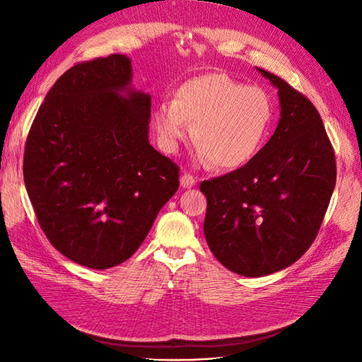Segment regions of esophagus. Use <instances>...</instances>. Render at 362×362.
Masks as SVG:
<instances>
[{"instance_id": "obj_1", "label": "esophagus", "mask_w": 362, "mask_h": 362, "mask_svg": "<svg viewBox=\"0 0 362 362\" xmlns=\"http://www.w3.org/2000/svg\"><path fill=\"white\" fill-rule=\"evenodd\" d=\"M197 183V180H196V177H193L191 174H183L182 177H180V187L182 188H191V187H194Z\"/></svg>"}]
</instances>
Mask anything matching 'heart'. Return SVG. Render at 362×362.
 <instances>
[{
	"instance_id": "1",
	"label": "heart",
	"mask_w": 362,
	"mask_h": 362,
	"mask_svg": "<svg viewBox=\"0 0 362 362\" xmlns=\"http://www.w3.org/2000/svg\"><path fill=\"white\" fill-rule=\"evenodd\" d=\"M274 119V103L264 90L249 87L226 74L202 76L185 83L175 103H161L156 129L169 152L189 135L197 158L214 168L236 169L255 157Z\"/></svg>"
}]
</instances>
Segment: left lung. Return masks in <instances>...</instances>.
<instances>
[{"instance_id":"1","label":"left lung","mask_w":362,"mask_h":362,"mask_svg":"<svg viewBox=\"0 0 362 362\" xmlns=\"http://www.w3.org/2000/svg\"><path fill=\"white\" fill-rule=\"evenodd\" d=\"M257 70L279 90V126L249 163L201 183L206 244L244 276L296 263L316 240L336 185L334 151L316 107L279 76Z\"/></svg>"}]
</instances>
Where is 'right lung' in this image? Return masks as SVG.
Segmentation results:
<instances>
[{
  "mask_svg": "<svg viewBox=\"0 0 362 362\" xmlns=\"http://www.w3.org/2000/svg\"><path fill=\"white\" fill-rule=\"evenodd\" d=\"M151 95L122 54L74 65L30 126L23 175L38 224L74 263L109 269L140 247L179 188V166L149 143Z\"/></svg>",
  "mask_w": 362,
  "mask_h": 362,
  "instance_id": "obj_1",
  "label": "right lung"
}]
</instances>
